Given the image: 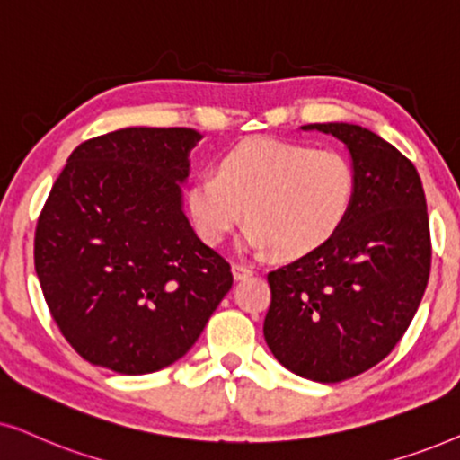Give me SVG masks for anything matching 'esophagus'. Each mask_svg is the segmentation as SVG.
<instances>
[{"mask_svg": "<svg viewBox=\"0 0 460 460\" xmlns=\"http://www.w3.org/2000/svg\"><path fill=\"white\" fill-rule=\"evenodd\" d=\"M254 271L250 267L243 265V262H234V278L235 279H248Z\"/></svg>", "mask_w": 460, "mask_h": 460, "instance_id": "34e87169", "label": "esophagus"}]
</instances>
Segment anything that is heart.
Listing matches in <instances>:
<instances>
[{
	"label": "heart",
	"mask_w": 460,
	"mask_h": 460,
	"mask_svg": "<svg viewBox=\"0 0 460 460\" xmlns=\"http://www.w3.org/2000/svg\"><path fill=\"white\" fill-rule=\"evenodd\" d=\"M353 164L334 149L271 137L248 138L220 155L217 174L187 189L198 235L218 246L246 214V243L278 259L314 254L339 234L355 199Z\"/></svg>",
	"instance_id": "obj_1"
}]
</instances>
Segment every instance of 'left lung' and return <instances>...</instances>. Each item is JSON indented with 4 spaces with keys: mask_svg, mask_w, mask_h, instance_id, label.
I'll return each mask as SVG.
<instances>
[{
    "mask_svg": "<svg viewBox=\"0 0 460 460\" xmlns=\"http://www.w3.org/2000/svg\"><path fill=\"white\" fill-rule=\"evenodd\" d=\"M347 145L355 199L317 252L267 275L265 341L281 366L341 383L383 362L419 309L431 271L425 191L406 155L353 124H309Z\"/></svg>",
    "mask_w": 460,
    "mask_h": 460,
    "instance_id": "left-lung-1",
    "label": "left lung"
}]
</instances>
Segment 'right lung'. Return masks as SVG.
<instances>
[{
    "label": "right lung",
    "instance_id": "obj_1",
    "mask_svg": "<svg viewBox=\"0 0 460 460\" xmlns=\"http://www.w3.org/2000/svg\"><path fill=\"white\" fill-rule=\"evenodd\" d=\"M191 128H126L66 159L35 226V271L85 362L146 375L182 358L234 284L181 208Z\"/></svg>",
    "mask_w": 460,
    "mask_h": 460
}]
</instances>
